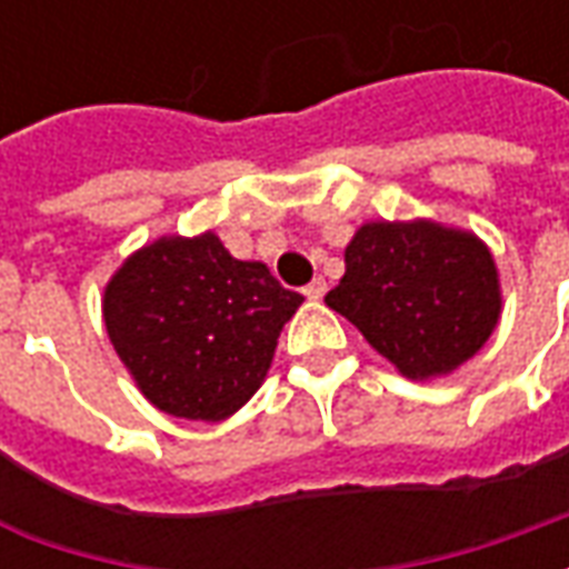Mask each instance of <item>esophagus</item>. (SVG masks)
Returning a JSON list of instances; mask_svg holds the SVG:
<instances>
[{
  "label": "esophagus",
  "instance_id": "obj_1",
  "mask_svg": "<svg viewBox=\"0 0 569 569\" xmlns=\"http://www.w3.org/2000/svg\"><path fill=\"white\" fill-rule=\"evenodd\" d=\"M305 296H308L310 301H320V298L326 296V280H322V277H317V280H310V283L305 286Z\"/></svg>",
  "mask_w": 569,
  "mask_h": 569
}]
</instances>
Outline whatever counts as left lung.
I'll return each instance as SVG.
<instances>
[{
  "mask_svg": "<svg viewBox=\"0 0 569 569\" xmlns=\"http://www.w3.org/2000/svg\"><path fill=\"white\" fill-rule=\"evenodd\" d=\"M326 305L411 381L476 357L500 320V273L469 231L439 222H366L345 249Z\"/></svg>",
  "mask_w": 569,
  "mask_h": 569,
  "instance_id": "left-lung-1",
  "label": "left lung"
}]
</instances>
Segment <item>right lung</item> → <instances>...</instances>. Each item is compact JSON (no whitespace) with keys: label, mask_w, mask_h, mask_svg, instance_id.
<instances>
[{"label":"right lung","mask_w":569,"mask_h":569,"mask_svg":"<svg viewBox=\"0 0 569 569\" xmlns=\"http://www.w3.org/2000/svg\"><path fill=\"white\" fill-rule=\"evenodd\" d=\"M301 301L268 264L234 259L207 231L137 249L106 286L103 320L151 406L216 423L259 390Z\"/></svg>","instance_id":"1"}]
</instances>
